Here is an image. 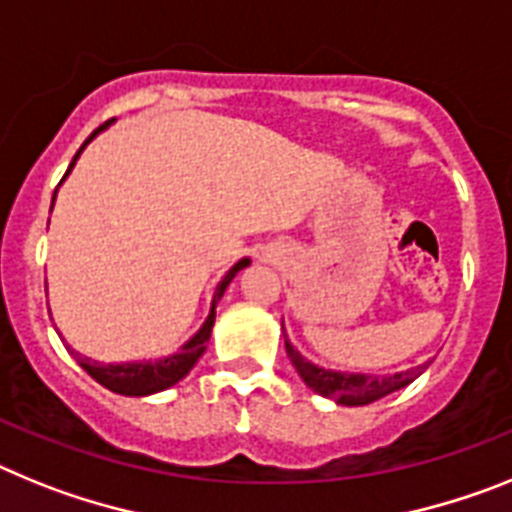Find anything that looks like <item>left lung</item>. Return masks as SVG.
<instances>
[{"label": "left lung", "mask_w": 512, "mask_h": 512, "mask_svg": "<svg viewBox=\"0 0 512 512\" xmlns=\"http://www.w3.org/2000/svg\"><path fill=\"white\" fill-rule=\"evenodd\" d=\"M286 353L291 358L293 368L299 371V376L304 379V384L311 391H317L322 397L335 399L337 404H345V407H361V404H371L376 399L386 397L391 391L404 389L407 384L420 376L428 363L422 366L410 368V371L391 373V376H373V373H348V371H332V368L314 366L311 361H306L299 350L293 348L286 337Z\"/></svg>", "instance_id": "1"}]
</instances>
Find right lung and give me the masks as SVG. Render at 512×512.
<instances>
[{"instance_id": "obj_1", "label": "right lung", "mask_w": 512, "mask_h": 512, "mask_svg": "<svg viewBox=\"0 0 512 512\" xmlns=\"http://www.w3.org/2000/svg\"><path fill=\"white\" fill-rule=\"evenodd\" d=\"M110 123L113 121H108L105 126L97 128L90 139L84 141L82 149H79L77 154H74V159H71L66 175H69L71 167L77 164V159H79V154L84 151V146L90 144L97 133L105 131ZM66 175H64V180H66ZM53 201H56V193H53ZM51 208H53V203H51ZM247 265H250V257H242V260H239L237 265H234V268H231L224 278H221V283L216 286V293H213L211 311H208V317H206V322H203L201 330L195 332V335L190 337V340L185 342L180 350H177V353L167 355V358H159V361H136V363H97V361H92V358H84V355H79L77 350H71L69 345H66V348L77 355L79 366L90 373L97 384H102L105 389L115 391V394H123V397H149V394H157V391L170 389V386H175L177 381L185 379V376L190 373V368L198 363V358L206 353L208 337H211V330H213V319H216V304H219V299L224 296L226 286L234 281V275H237L242 268H247Z\"/></svg>"}]
</instances>
